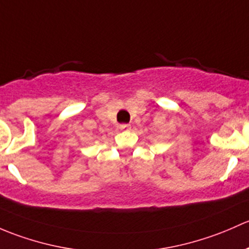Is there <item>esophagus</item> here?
<instances>
[{
	"label": "esophagus",
	"mask_w": 249,
	"mask_h": 249,
	"mask_svg": "<svg viewBox=\"0 0 249 249\" xmlns=\"http://www.w3.org/2000/svg\"><path fill=\"white\" fill-rule=\"evenodd\" d=\"M120 129L128 130V129H130V125L127 124H120Z\"/></svg>",
	"instance_id": "esophagus-1"
}]
</instances>
